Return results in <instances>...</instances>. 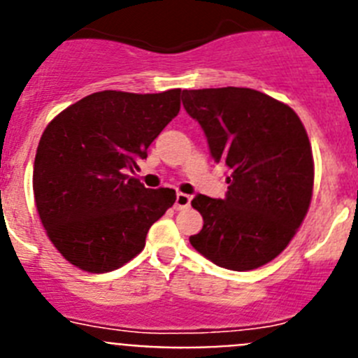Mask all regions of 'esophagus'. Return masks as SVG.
Here are the masks:
<instances>
[{"instance_id": "obj_1", "label": "esophagus", "mask_w": 358, "mask_h": 358, "mask_svg": "<svg viewBox=\"0 0 358 358\" xmlns=\"http://www.w3.org/2000/svg\"><path fill=\"white\" fill-rule=\"evenodd\" d=\"M192 202V197L186 194H177L176 195V210H185V208L189 206Z\"/></svg>"}]
</instances>
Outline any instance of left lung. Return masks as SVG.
Wrapping results in <instances>:
<instances>
[{"label": "left lung", "instance_id": "8db88e82", "mask_svg": "<svg viewBox=\"0 0 358 358\" xmlns=\"http://www.w3.org/2000/svg\"><path fill=\"white\" fill-rule=\"evenodd\" d=\"M182 106L229 173L226 199L192 201L204 226L189 243L231 271L268 264L294 238L312 201L314 157L305 125L287 103L249 87L185 90Z\"/></svg>", "mask_w": 358, "mask_h": 358}]
</instances>
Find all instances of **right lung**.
Returning a JSON list of instances; mask_svg holds the SVG:
<instances>
[{
    "mask_svg": "<svg viewBox=\"0 0 358 358\" xmlns=\"http://www.w3.org/2000/svg\"><path fill=\"white\" fill-rule=\"evenodd\" d=\"M181 90L100 91L66 107L44 129L34 161V197L46 235L85 273L120 268L140 255L176 189L129 176L181 109Z\"/></svg>",
    "mask_w": 358,
    "mask_h": 358,
    "instance_id": "1",
    "label": "right lung"
}]
</instances>
